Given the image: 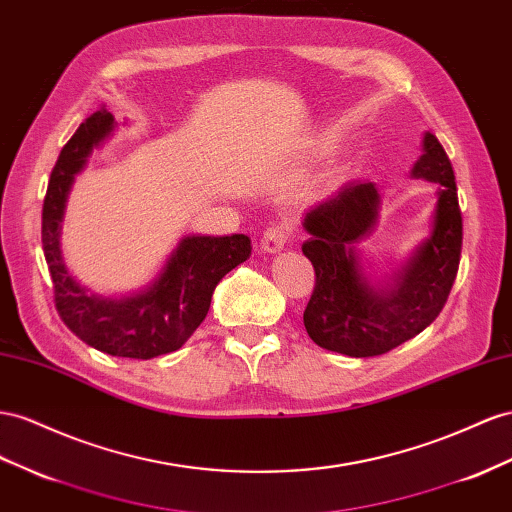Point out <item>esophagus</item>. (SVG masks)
<instances>
[{
    "mask_svg": "<svg viewBox=\"0 0 512 512\" xmlns=\"http://www.w3.org/2000/svg\"><path fill=\"white\" fill-rule=\"evenodd\" d=\"M290 234H293V226L286 222H275L265 232H262V250L265 252H280L282 247L288 243Z\"/></svg>",
    "mask_w": 512,
    "mask_h": 512,
    "instance_id": "esophagus-1",
    "label": "esophagus"
}]
</instances>
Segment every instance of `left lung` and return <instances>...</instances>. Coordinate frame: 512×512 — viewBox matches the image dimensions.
<instances>
[{
	"mask_svg": "<svg viewBox=\"0 0 512 512\" xmlns=\"http://www.w3.org/2000/svg\"><path fill=\"white\" fill-rule=\"evenodd\" d=\"M411 174L439 183L435 226L392 288H370L355 254L377 219L375 183H347L303 217L310 239L301 250L316 273L303 325L319 347L349 357L383 355L444 310L459 271L463 217L452 163L433 133L424 135V155Z\"/></svg>",
	"mask_w": 512,
	"mask_h": 512,
	"instance_id": "obj_1",
	"label": "left lung"
}]
</instances>
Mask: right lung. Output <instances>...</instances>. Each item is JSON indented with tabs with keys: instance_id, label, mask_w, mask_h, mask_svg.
<instances>
[{
	"instance_id": "obj_1",
	"label": "right lung",
	"mask_w": 512,
	"mask_h": 512,
	"mask_svg": "<svg viewBox=\"0 0 512 512\" xmlns=\"http://www.w3.org/2000/svg\"><path fill=\"white\" fill-rule=\"evenodd\" d=\"M114 129V116L101 107L79 124L55 161L43 204V250L53 282V301L64 325L77 338L107 355L150 359L181 349L204 321L213 290L252 254L245 234L185 237L153 286L127 299L86 293L66 271L60 252V224L75 174L92 148Z\"/></svg>"
}]
</instances>
